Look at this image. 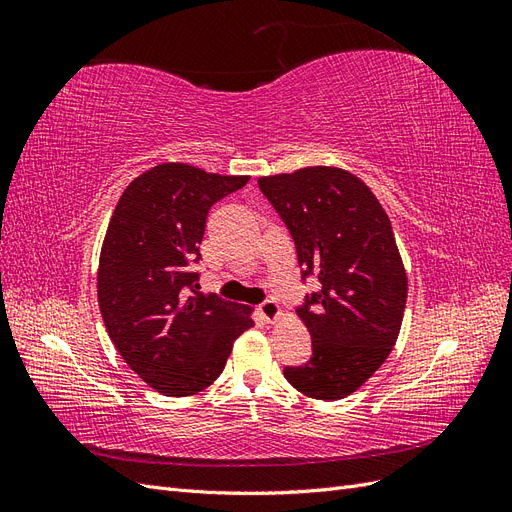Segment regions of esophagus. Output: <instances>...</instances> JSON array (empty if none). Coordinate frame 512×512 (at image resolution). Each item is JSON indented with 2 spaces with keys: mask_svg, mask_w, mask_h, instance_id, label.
Listing matches in <instances>:
<instances>
[{
  "mask_svg": "<svg viewBox=\"0 0 512 512\" xmlns=\"http://www.w3.org/2000/svg\"><path fill=\"white\" fill-rule=\"evenodd\" d=\"M258 314L262 316V320H265L267 324H273V322L282 318V307L275 299H267V301H262L258 305Z\"/></svg>",
  "mask_w": 512,
  "mask_h": 512,
  "instance_id": "34e87169",
  "label": "esophagus"
}]
</instances>
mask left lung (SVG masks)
Listing matches in <instances>:
<instances>
[{"mask_svg":"<svg viewBox=\"0 0 512 512\" xmlns=\"http://www.w3.org/2000/svg\"><path fill=\"white\" fill-rule=\"evenodd\" d=\"M258 185L290 230L303 277L318 280L297 309L312 359L284 376L307 397L344 399L380 369L404 320L408 275L389 215L337 166L260 177Z\"/></svg>","mask_w":512,"mask_h":512,"instance_id":"8db88e82","label":"left lung"}]
</instances>
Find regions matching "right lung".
<instances>
[{
	"instance_id": "1",
	"label": "right lung",
	"mask_w": 512,
	"mask_h": 512,
	"mask_svg": "<svg viewBox=\"0 0 512 512\" xmlns=\"http://www.w3.org/2000/svg\"><path fill=\"white\" fill-rule=\"evenodd\" d=\"M247 175L164 162L138 175L108 222L98 303L121 359L151 389L188 397L222 374L235 339L254 327L252 307L196 290L207 213Z\"/></svg>"
}]
</instances>
